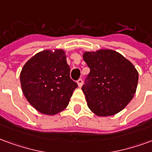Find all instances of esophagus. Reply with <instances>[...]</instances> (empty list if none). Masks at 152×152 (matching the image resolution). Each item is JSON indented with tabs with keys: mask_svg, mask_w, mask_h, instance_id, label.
Instances as JSON below:
<instances>
[{
	"mask_svg": "<svg viewBox=\"0 0 152 152\" xmlns=\"http://www.w3.org/2000/svg\"><path fill=\"white\" fill-rule=\"evenodd\" d=\"M77 85H78V87H81L82 85H83V80L81 79H79L77 80Z\"/></svg>",
	"mask_w": 152,
	"mask_h": 152,
	"instance_id": "esophagus-1",
	"label": "esophagus"
}]
</instances>
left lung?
<instances>
[{
    "mask_svg": "<svg viewBox=\"0 0 152 152\" xmlns=\"http://www.w3.org/2000/svg\"><path fill=\"white\" fill-rule=\"evenodd\" d=\"M83 59L90 68L82 87L89 110L99 117L122 111L137 89L139 72L133 64L111 49L85 51Z\"/></svg>",
    "mask_w": 152,
    "mask_h": 152,
    "instance_id": "left-lung-1",
    "label": "left lung"
}]
</instances>
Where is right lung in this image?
Masks as SVG:
<instances>
[{
	"mask_svg": "<svg viewBox=\"0 0 152 152\" xmlns=\"http://www.w3.org/2000/svg\"><path fill=\"white\" fill-rule=\"evenodd\" d=\"M63 49L38 52L20 73L22 93L39 113L55 115L67 107L77 84L70 78V67Z\"/></svg>",
	"mask_w": 152,
	"mask_h": 152,
	"instance_id": "obj_1",
	"label": "right lung"
}]
</instances>
